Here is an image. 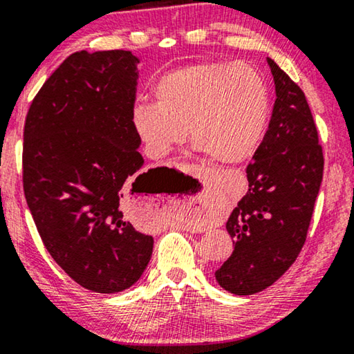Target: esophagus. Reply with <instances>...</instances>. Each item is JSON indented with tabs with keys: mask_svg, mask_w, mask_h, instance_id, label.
I'll return each mask as SVG.
<instances>
[{
	"mask_svg": "<svg viewBox=\"0 0 354 354\" xmlns=\"http://www.w3.org/2000/svg\"><path fill=\"white\" fill-rule=\"evenodd\" d=\"M203 202H205V198L202 197V195H197V197H195L194 200H192V203H194V207H197V208H200L203 205Z\"/></svg>",
	"mask_w": 354,
	"mask_h": 354,
	"instance_id": "1",
	"label": "esophagus"
}]
</instances>
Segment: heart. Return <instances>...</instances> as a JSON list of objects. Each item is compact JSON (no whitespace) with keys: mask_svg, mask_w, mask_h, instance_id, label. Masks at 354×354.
<instances>
[{"mask_svg":"<svg viewBox=\"0 0 354 354\" xmlns=\"http://www.w3.org/2000/svg\"><path fill=\"white\" fill-rule=\"evenodd\" d=\"M156 103H136L131 127L152 159H163L189 131L208 160L240 165L266 135L270 92L248 63L205 62L176 68L152 86Z\"/></svg>","mask_w":354,"mask_h":354,"instance_id":"1","label":"heart"}]
</instances>
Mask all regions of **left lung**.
Masks as SVG:
<instances>
[{"instance_id": "left-lung-1", "label": "left lung", "mask_w": 354, "mask_h": 354, "mask_svg": "<svg viewBox=\"0 0 354 354\" xmlns=\"http://www.w3.org/2000/svg\"><path fill=\"white\" fill-rule=\"evenodd\" d=\"M267 63L277 93L272 119L246 168L248 192L225 224L234 252L214 272L235 295L263 291L297 259L323 181V147L305 93L275 62Z\"/></svg>"}]
</instances>
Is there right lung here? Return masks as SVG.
Returning <instances> with one entry per match:
<instances>
[{"label": "right lung", "instance_id": "obj_1", "mask_svg": "<svg viewBox=\"0 0 354 354\" xmlns=\"http://www.w3.org/2000/svg\"><path fill=\"white\" fill-rule=\"evenodd\" d=\"M138 63L130 50L75 52L25 120L24 191L36 229L52 259L93 292L135 284L154 246L130 221L133 187L151 173L140 175L131 127Z\"/></svg>", "mask_w": 354, "mask_h": 354}]
</instances>
